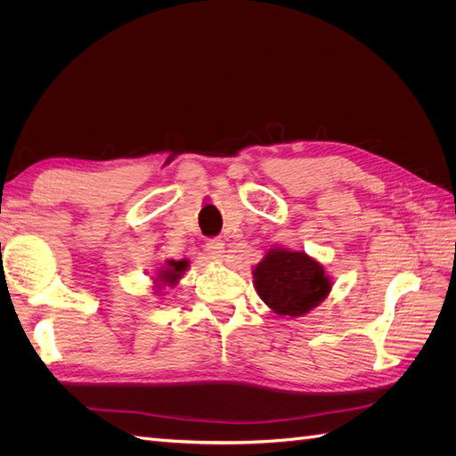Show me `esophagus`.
Masks as SVG:
<instances>
[{
  "label": "esophagus",
  "mask_w": 456,
  "mask_h": 456,
  "mask_svg": "<svg viewBox=\"0 0 456 456\" xmlns=\"http://www.w3.org/2000/svg\"><path fill=\"white\" fill-rule=\"evenodd\" d=\"M205 251L211 260H223L224 258V243L220 240H209L205 243Z\"/></svg>",
  "instance_id": "obj_1"
}]
</instances>
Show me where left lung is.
<instances>
[{
    "mask_svg": "<svg viewBox=\"0 0 456 456\" xmlns=\"http://www.w3.org/2000/svg\"><path fill=\"white\" fill-rule=\"evenodd\" d=\"M253 280L265 305L287 317H300L320 306L333 287L320 260L287 247H272L253 268Z\"/></svg>",
    "mask_w": 456,
    "mask_h": 456,
    "instance_id": "8db88e82",
    "label": "left lung"
}]
</instances>
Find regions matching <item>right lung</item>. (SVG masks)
<instances>
[{
  "instance_id": "obj_1",
  "label": "right lung",
  "mask_w": 456,
  "mask_h": 456,
  "mask_svg": "<svg viewBox=\"0 0 456 456\" xmlns=\"http://www.w3.org/2000/svg\"><path fill=\"white\" fill-rule=\"evenodd\" d=\"M188 266H190L188 258L165 260V265L161 268H158V272H154V275H150L151 283H154L151 285V289H154L156 293H159L165 287H176L178 281L183 280V275L188 270Z\"/></svg>"
}]
</instances>
